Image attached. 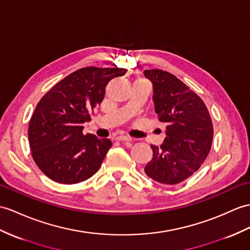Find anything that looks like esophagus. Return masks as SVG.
Wrapping results in <instances>:
<instances>
[{
  "instance_id": "1",
  "label": "esophagus",
  "mask_w": 250,
  "mask_h": 250,
  "mask_svg": "<svg viewBox=\"0 0 250 250\" xmlns=\"http://www.w3.org/2000/svg\"><path fill=\"white\" fill-rule=\"evenodd\" d=\"M116 139H117V141H119V142H125V141H131V137H129V136H125V135H119V136H117L116 137Z\"/></svg>"
}]
</instances>
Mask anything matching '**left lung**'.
<instances>
[{
  "label": "left lung",
  "instance_id": "1",
  "mask_svg": "<svg viewBox=\"0 0 250 250\" xmlns=\"http://www.w3.org/2000/svg\"><path fill=\"white\" fill-rule=\"evenodd\" d=\"M153 86L155 114L166 125L161 147L151 145L153 158L146 175L163 184H178L199 169L210 152L213 125L201 98L175 75L160 69L145 70Z\"/></svg>",
  "mask_w": 250,
  "mask_h": 250
}]
</instances>
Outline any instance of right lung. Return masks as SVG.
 <instances>
[{
    "label": "right lung",
    "mask_w": 250,
    "mask_h": 250,
    "mask_svg": "<svg viewBox=\"0 0 250 250\" xmlns=\"http://www.w3.org/2000/svg\"><path fill=\"white\" fill-rule=\"evenodd\" d=\"M125 68L87 67L70 73L42 98L32 115L28 141L33 159L46 177L62 184H74L94 176L112 142L83 134L114 78Z\"/></svg>",
    "instance_id": "1"
}]
</instances>
